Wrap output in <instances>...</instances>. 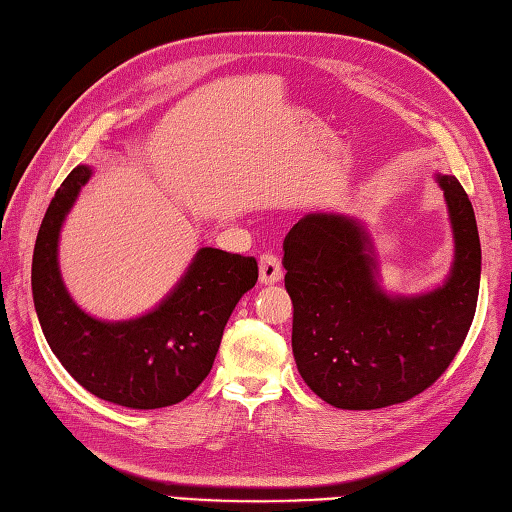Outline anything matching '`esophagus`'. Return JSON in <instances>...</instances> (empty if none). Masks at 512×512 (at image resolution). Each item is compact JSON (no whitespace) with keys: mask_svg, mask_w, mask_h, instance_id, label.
<instances>
[{"mask_svg":"<svg viewBox=\"0 0 512 512\" xmlns=\"http://www.w3.org/2000/svg\"><path fill=\"white\" fill-rule=\"evenodd\" d=\"M258 271H260V283L263 285H276L283 278V267H280V260L274 254H263L258 260Z\"/></svg>","mask_w":512,"mask_h":512,"instance_id":"1","label":"esophagus"}]
</instances>
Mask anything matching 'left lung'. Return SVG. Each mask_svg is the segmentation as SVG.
Returning <instances> with one entry per match:
<instances>
[{"label": "left lung", "instance_id": "left-lung-1", "mask_svg": "<svg viewBox=\"0 0 512 512\" xmlns=\"http://www.w3.org/2000/svg\"><path fill=\"white\" fill-rule=\"evenodd\" d=\"M435 181L455 254L444 283L431 291L384 289L378 249L356 216L311 212L285 238L296 367L336 409L371 411L411 400L448 369L471 329L482 276L475 212L455 176L437 172Z\"/></svg>", "mask_w": 512, "mask_h": 512}]
</instances>
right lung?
<instances>
[{"mask_svg": "<svg viewBox=\"0 0 512 512\" xmlns=\"http://www.w3.org/2000/svg\"><path fill=\"white\" fill-rule=\"evenodd\" d=\"M90 165L61 183L41 221L33 254V300L52 353L83 389L128 409H163L185 400L207 373L229 316L258 280L252 256L201 247L170 294L148 314L101 320L68 294L59 236Z\"/></svg>", "mask_w": 512, "mask_h": 512, "instance_id": "add662e5", "label": "right lung"}]
</instances>
